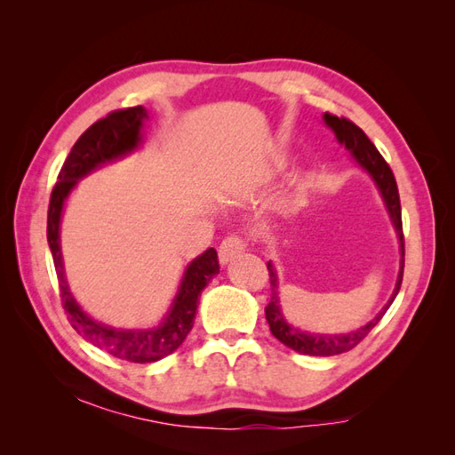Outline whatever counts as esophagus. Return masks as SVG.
Wrapping results in <instances>:
<instances>
[{
  "label": "esophagus",
  "instance_id": "obj_1",
  "mask_svg": "<svg viewBox=\"0 0 455 455\" xmlns=\"http://www.w3.org/2000/svg\"><path fill=\"white\" fill-rule=\"evenodd\" d=\"M246 249L244 238L241 236H227L225 241L219 246V260L220 265H228L230 260H235L236 257L243 255V251Z\"/></svg>",
  "mask_w": 455,
  "mask_h": 455
}]
</instances>
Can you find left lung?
<instances>
[{"label":"left lung","instance_id":"1","mask_svg":"<svg viewBox=\"0 0 455 455\" xmlns=\"http://www.w3.org/2000/svg\"><path fill=\"white\" fill-rule=\"evenodd\" d=\"M323 122H325L327 128L333 130L339 144L345 146L353 160L369 172L371 176L377 190L385 203V209L389 212L391 225H394L397 238H399V251H402V259H399V273L395 281V289L391 292L389 301L383 305V309L375 315V317L365 323L363 327L357 331H349V333H335V335H323V333H309V331H301L292 327L291 323L284 319L281 301H279V275H276L275 265L268 260V279H271V303L265 307V315L268 321V327H271V333L279 339L283 345H287L292 351L303 353V355H315V357H329V355H339V353H345L355 347L359 341H363L365 335L371 331L377 323L381 321L385 311L389 309L394 299L397 297L399 287H402L403 279V263H405V246H403V228H402V206H399V192L397 184L394 179V172L385 163L379 150L375 148L373 142L365 136L363 130L353 124L347 118H337L331 116V114H323Z\"/></svg>","mask_w":455,"mask_h":455}]
</instances>
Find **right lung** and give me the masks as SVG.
Returning a JSON list of instances; mask_svg holds the SVG:
<instances>
[{
  "instance_id": "right-lung-1",
  "label": "right lung",
  "mask_w": 455,
  "mask_h": 455,
  "mask_svg": "<svg viewBox=\"0 0 455 455\" xmlns=\"http://www.w3.org/2000/svg\"><path fill=\"white\" fill-rule=\"evenodd\" d=\"M146 120H148L146 108L134 106L108 114L106 118L92 124L74 144L72 152L68 154L66 163L58 174L56 187L52 190L48 211V244L53 257V267H56L60 295L68 313V321L94 347L116 359L132 361V363H154V361H160L180 347L190 333L192 323H195L200 292L212 281L214 275H219L217 251L209 249L203 255H198L184 268L179 291H176L164 319L156 327L148 329H116L98 323L82 309L72 295L70 284L66 281L60 244V225L66 200L84 176L140 148L144 142L142 128Z\"/></svg>"
}]
</instances>
